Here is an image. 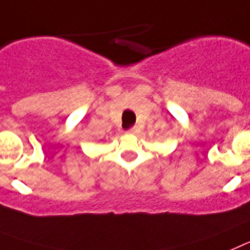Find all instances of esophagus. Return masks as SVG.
<instances>
[{"instance_id": "34e87169", "label": "esophagus", "mask_w": 250, "mask_h": 250, "mask_svg": "<svg viewBox=\"0 0 250 250\" xmlns=\"http://www.w3.org/2000/svg\"><path fill=\"white\" fill-rule=\"evenodd\" d=\"M125 132H127V133H129V134H134V133H137V132H138V128L137 127H131V128H128Z\"/></svg>"}]
</instances>
